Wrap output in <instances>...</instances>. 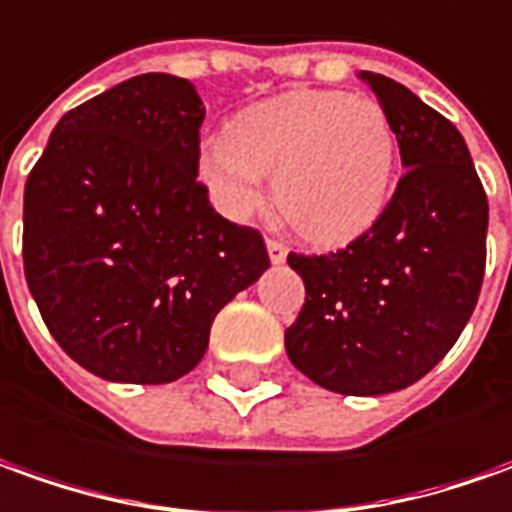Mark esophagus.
I'll use <instances>...</instances> for the list:
<instances>
[{
    "label": "esophagus",
    "instance_id": "34e87169",
    "mask_svg": "<svg viewBox=\"0 0 512 512\" xmlns=\"http://www.w3.org/2000/svg\"><path fill=\"white\" fill-rule=\"evenodd\" d=\"M267 253H270V262L281 264L284 259H287L290 248H287V245H284L281 239H267Z\"/></svg>",
    "mask_w": 512,
    "mask_h": 512
}]
</instances>
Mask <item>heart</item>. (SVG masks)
<instances>
[{"label":"heart","mask_w":512,"mask_h":512,"mask_svg":"<svg viewBox=\"0 0 512 512\" xmlns=\"http://www.w3.org/2000/svg\"><path fill=\"white\" fill-rule=\"evenodd\" d=\"M396 172V130L382 102L345 91H290L250 105L200 153L214 206L248 220L273 175L281 214L320 245L362 234L382 214Z\"/></svg>","instance_id":"heart-1"}]
</instances>
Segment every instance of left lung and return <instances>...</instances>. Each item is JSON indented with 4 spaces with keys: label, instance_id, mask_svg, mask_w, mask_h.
<instances>
[{
    "label": "left lung",
    "instance_id": "left-lung-1",
    "mask_svg": "<svg viewBox=\"0 0 512 512\" xmlns=\"http://www.w3.org/2000/svg\"><path fill=\"white\" fill-rule=\"evenodd\" d=\"M362 80L407 172L365 234L334 253L287 256L306 298L284 345L331 393L382 396L426 376L463 334L485 276L488 197L446 116L384 74Z\"/></svg>",
    "mask_w": 512,
    "mask_h": 512
}]
</instances>
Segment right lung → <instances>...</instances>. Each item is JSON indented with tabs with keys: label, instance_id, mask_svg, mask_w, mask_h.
Here are the masks:
<instances>
[{
	"label": "right lung",
	"instance_id": "1",
	"mask_svg": "<svg viewBox=\"0 0 512 512\" xmlns=\"http://www.w3.org/2000/svg\"><path fill=\"white\" fill-rule=\"evenodd\" d=\"M203 102L139 74L72 108L24 186V278L49 334L108 382L195 368L214 317L270 267L262 234L197 181Z\"/></svg>",
	"mask_w": 512,
	"mask_h": 512
}]
</instances>
